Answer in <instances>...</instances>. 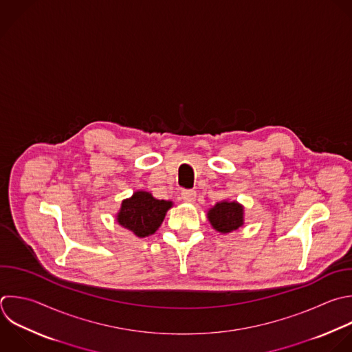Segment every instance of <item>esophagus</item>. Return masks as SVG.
<instances>
[{
  "label": "esophagus",
  "instance_id": "1",
  "mask_svg": "<svg viewBox=\"0 0 352 352\" xmlns=\"http://www.w3.org/2000/svg\"><path fill=\"white\" fill-rule=\"evenodd\" d=\"M182 198L187 204H194L197 199V192L194 190H183L182 191Z\"/></svg>",
  "mask_w": 352,
  "mask_h": 352
}]
</instances>
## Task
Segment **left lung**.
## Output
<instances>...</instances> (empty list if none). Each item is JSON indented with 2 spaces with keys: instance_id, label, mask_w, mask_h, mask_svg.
Instances as JSON below:
<instances>
[{
  "instance_id": "left-lung-1",
  "label": "left lung",
  "mask_w": 352,
  "mask_h": 352,
  "mask_svg": "<svg viewBox=\"0 0 352 352\" xmlns=\"http://www.w3.org/2000/svg\"><path fill=\"white\" fill-rule=\"evenodd\" d=\"M245 208L236 201L223 199L208 209V220L210 226L220 234H228L245 224Z\"/></svg>"
}]
</instances>
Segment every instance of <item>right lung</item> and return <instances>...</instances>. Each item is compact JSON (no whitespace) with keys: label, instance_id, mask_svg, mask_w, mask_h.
Returning <instances> with one entry per match:
<instances>
[{"label":"right lung","instance_id":"1","mask_svg":"<svg viewBox=\"0 0 352 352\" xmlns=\"http://www.w3.org/2000/svg\"><path fill=\"white\" fill-rule=\"evenodd\" d=\"M172 206V201L157 199L147 191H136L131 198L122 201L116 220L133 235L146 238L161 227L166 212Z\"/></svg>","mask_w":352,"mask_h":352}]
</instances>
